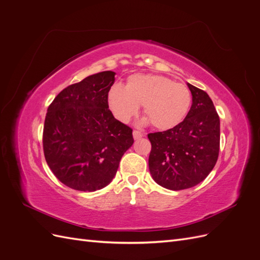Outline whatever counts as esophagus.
Masks as SVG:
<instances>
[{"label":"esophagus","instance_id":"34e87169","mask_svg":"<svg viewBox=\"0 0 260 260\" xmlns=\"http://www.w3.org/2000/svg\"><path fill=\"white\" fill-rule=\"evenodd\" d=\"M142 137H143V133H141L140 131H137V130L133 131V138H135V140H139Z\"/></svg>","mask_w":260,"mask_h":260}]
</instances>
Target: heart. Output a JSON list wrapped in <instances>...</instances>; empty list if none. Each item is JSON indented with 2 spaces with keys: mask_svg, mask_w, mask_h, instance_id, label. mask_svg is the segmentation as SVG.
I'll use <instances>...</instances> for the list:
<instances>
[{
  "mask_svg": "<svg viewBox=\"0 0 260 260\" xmlns=\"http://www.w3.org/2000/svg\"><path fill=\"white\" fill-rule=\"evenodd\" d=\"M191 102L187 86L159 75H132L125 86L114 84L107 93L108 109L118 121L129 122L143 105L146 117L141 123L152 122L159 130L172 129L182 121Z\"/></svg>",
  "mask_w": 260,
  "mask_h": 260,
  "instance_id": "obj_1",
  "label": "heart"
}]
</instances>
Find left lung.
<instances>
[{
    "mask_svg": "<svg viewBox=\"0 0 260 260\" xmlns=\"http://www.w3.org/2000/svg\"><path fill=\"white\" fill-rule=\"evenodd\" d=\"M192 106L182 122L149 133L148 168L157 184L172 191L195 186L214 169L219 155L220 120L208 94L191 83Z\"/></svg>",
    "mask_w": 260,
    "mask_h": 260,
    "instance_id": "left-lung-1",
    "label": "left lung"
}]
</instances>
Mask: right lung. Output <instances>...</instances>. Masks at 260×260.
I'll list each match as a JSON object with an SVG mask.
<instances>
[{
  "label": "right lung",
  "mask_w": 260,
  "mask_h": 260,
  "mask_svg": "<svg viewBox=\"0 0 260 260\" xmlns=\"http://www.w3.org/2000/svg\"><path fill=\"white\" fill-rule=\"evenodd\" d=\"M114 72H103L67 86L46 113L43 151L61 183L93 192L112 182L122 155L133 144L132 129L107 106Z\"/></svg>",
  "instance_id": "right-lung-1"
}]
</instances>
